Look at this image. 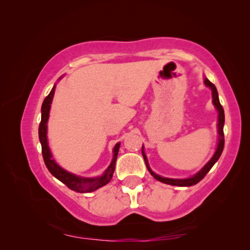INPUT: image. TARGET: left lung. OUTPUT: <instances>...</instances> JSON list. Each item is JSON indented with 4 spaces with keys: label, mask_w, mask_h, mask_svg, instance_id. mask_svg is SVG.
<instances>
[{
    "label": "left lung",
    "mask_w": 250,
    "mask_h": 250,
    "mask_svg": "<svg viewBox=\"0 0 250 250\" xmlns=\"http://www.w3.org/2000/svg\"><path fill=\"white\" fill-rule=\"evenodd\" d=\"M204 83L206 86H208L211 92H213V103L215 104V107H216L217 111H218V134H219V139H218V145H217V149L216 152H215V154L213 155V158L210 159V161L208 163L206 164V166L202 168V170L195 174L192 177H189V179H185V180H175V179H167V177H162L158 174H155L154 172L151 171V168L149 167V163H147V160H146V154L143 153V147H142V154H143V158H145L146 161V167L149 172L152 174V176L154 177L155 180H158L160 182H162V183H166V184H170V185H175V186H192V185H195L197 184L198 182L202 181L204 179V176L207 174V173L209 172V170L215 163L217 162V160L219 159V156H221L222 152L224 150V143H225V140H224V122H225V115H224V109L222 107L221 103H219V98H218V94H217V89L216 87H215L214 83H211L208 79L205 78Z\"/></svg>",
    "instance_id": "8db88e82"
}]
</instances>
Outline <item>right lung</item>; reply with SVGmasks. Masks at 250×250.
Listing matches in <instances>:
<instances>
[{
	"mask_svg": "<svg viewBox=\"0 0 250 250\" xmlns=\"http://www.w3.org/2000/svg\"><path fill=\"white\" fill-rule=\"evenodd\" d=\"M54 92H55V86L53 87V89L50 90L49 95L44 99L43 104H42V119H41L40 128H39V137L42 145V154H43L45 166L48 168V171L52 173L57 180L62 182L67 188L73 189V191L77 193L94 192L96 189L101 188V186H104L105 184H108L109 181L111 180L113 171H115L117 155H118V152H119L120 143H117L116 145L115 149H113V153L115 154H113L112 162L107 170H105L104 174L101 175L100 177H96V179H86V177L76 176L69 172L62 170V168L59 166H57L56 162L52 159V154H50L49 147L47 145V135H46V133H47V120L49 116V109H50V104H52V100L54 97Z\"/></svg>",
	"mask_w": 250,
	"mask_h": 250,
	"instance_id": "add662e5",
	"label": "right lung"
}]
</instances>
